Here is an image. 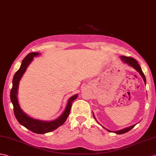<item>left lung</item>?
Listing matches in <instances>:
<instances>
[{
	"label": "left lung",
	"instance_id": "left-lung-1",
	"mask_svg": "<svg viewBox=\"0 0 156 156\" xmlns=\"http://www.w3.org/2000/svg\"><path fill=\"white\" fill-rule=\"evenodd\" d=\"M120 58H121V60H122L123 62H124V63L127 64L128 65V66L132 67L133 68H134V69H135L137 72H139V74L141 75V76L142 77V78H143V80H144L145 84H146V77H145V75H144V74L143 73V72H142V69H141L140 66L138 64V63H137V62L134 58H133L127 57V56H120ZM93 116H94V118L96 120V118H95V116H94V113H93ZM96 122H97L98 123V124H100V123H99L98 122L97 120H96ZM136 125V124H133V126H129V127H128V128H124V129H119V130H118V131H111V130H110V129L105 128L104 127V126H102V127H103L104 129H106V130H108V132H114L115 133H117V134H122V133H126V132H129V130L132 129L133 127H134V126H135Z\"/></svg>",
	"mask_w": 156,
	"mask_h": 156
}]
</instances>
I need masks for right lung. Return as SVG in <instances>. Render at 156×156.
I'll return each mask as SVG.
<instances>
[{"label":"right lung","mask_w":156,"mask_h":156,"mask_svg":"<svg viewBox=\"0 0 156 156\" xmlns=\"http://www.w3.org/2000/svg\"><path fill=\"white\" fill-rule=\"evenodd\" d=\"M41 53L39 52H31L24 58L22 61V64L20 68L15 74L14 75L12 79V88L10 91V100L14 107V112L15 117L20 124L24 127L30 130L31 132L43 134V133L50 132L57 129L60 126L62 125L68 116L71 110L72 104L73 101L77 98L78 94L71 96L68 100L64 112L60 116L52 121H44L41 119H35L29 116L23 110L21 109L20 104L18 100V90L20 79L23 77L24 72H26L28 66H29L34 58L39 56Z\"/></svg>","instance_id":"add662e5"}]
</instances>
